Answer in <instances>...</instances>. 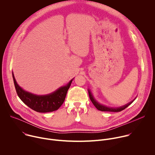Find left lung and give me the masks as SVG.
Masks as SVG:
<instances>
[{"label": "left lung", "mask_w": 155, "mask_h": 155, "mask_svg": "<svg viewBox=\"0 0 155 155\" xmlns=\"http://www.w3.org/2000/svg\"><path fill=\"white\" fill-rule=\"evenodd\" d=\"M88 93H89V96H90V100L91 101L92 103L93 104V105L95 106V107L100 110V111H102V112H121L122 111V110H123L124 109H125L126 107H127L131 103L129 102L127 104H125L123 106H121V107H107L106 105H102L101 104H100L99 102H97L95 99L94 97H93V96L92 95V94L89 91H88Z\"/></svg>", "instance_id": "obj_1"}]
</instances>
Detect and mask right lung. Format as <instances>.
<instances>
[{
    "label": "right lung",
    "instance_id": "add662e5",
    "mask_svg": "<svg viewBox=\"0 0 155 155\" xmlns=\"http://www.w3.org/2000/svg\"><path fill=\"white\" fill-rule=\"evenodd\" d=\"M16 93L19 99L26 105L37 112L47 113L57 110L63 104L71 83L59 87L55 91L46 95H37L24 90L17 83L12 74Z\"/></svg>",
    "mask_w": 155,
    "mask_h": 155
}]
</instances>
